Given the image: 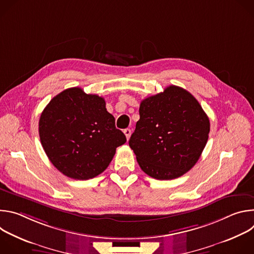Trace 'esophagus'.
Returning <instances> with one entry per match:
<instances>
[{
    "label": "esophagus",
    "instance_id": "obj_1",
    "mask_svg": "<svg viewBox=\"0 0 254 254\" xmlns=\"http://www.w3.org/2000/svg\"><path fill=\"white\" fill-rule=\"evenodd\" d=\"M124 133L126 134V137H127V139H128V138H129V136H130L131 130H130L129 128H127V129H125V130H124Z\"/></svg>",
    "mask_w": 254,
    "mask_h": 254
}]
</instances>
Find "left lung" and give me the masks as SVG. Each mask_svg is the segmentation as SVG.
Returning a JSON list of instances; mask_svg holds the SVG:
<instances>
[{
  "instance_id": "1",
  "label": "left lung",
  "mask_w": 254,
  "mask_h": 254,
  "mask_svg": "<svg viewBox=\"0 0 254 254\" xmlns=\"http://www.w3.org/2000/svg\"><path fill=\"white\" fill-rule=\"evenodd\" d=\"M209 131V118L198 100L186 89L170 85L140 102L128 144L144 173L172 180L194 167Z\"/></svg>"
}]
</instances>
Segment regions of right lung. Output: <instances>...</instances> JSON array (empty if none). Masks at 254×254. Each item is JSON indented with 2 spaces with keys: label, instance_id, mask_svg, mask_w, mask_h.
I'll use <instances>...</instances> for the list:
<instances>
[{
  "label": "right lung",
  "instance_id": "obj_1",
  "mask_svg": "<svg viewBox=\"0 0 254 254\" xmlns=\"http://www.w3.org/2000/svg\"><path fill=\"white\" fill-rule=\"evenodd\" d=\"M39 135L53 166L75 180L101 174L127 141L104 98L80 87L65 89L50 100L39 120Z\"/></svg>",
  "mask_w": 254,
  "mask_h": 254
}]
</instances>
